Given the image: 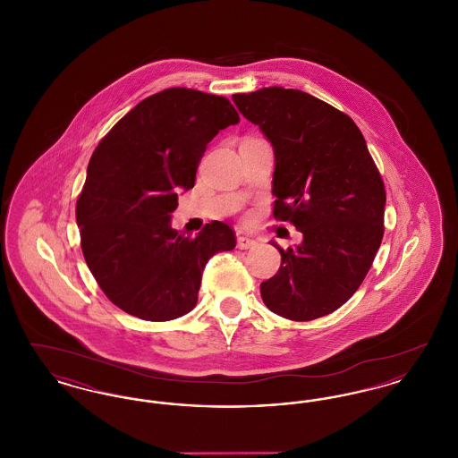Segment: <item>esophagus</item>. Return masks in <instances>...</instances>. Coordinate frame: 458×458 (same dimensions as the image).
Segmentation results:
<instances>
[{"instance_id":"1","label":"esophagus","mask_w":458,"mask_h":458,"mask_svg":"<svg viewBox=\"0 0 458 458\" xmlns=\"http://www.w3.org/2000/svg\"><path fill=\"white\" fill-rule=\"evenodd\" d=\"M237 245H239V249H252L258 245V240L250 239V237H239Z\"/></svg>"}]
</instances>
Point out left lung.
<instances>
[{"mask_svg": "<svg viewBox=\"0 0 458 458\" xmlns=\"http://www.w3.org/2000/svg\"><path fill=\"white\" fill-rule=\"evenodd\" d=\"M240 113L275 149L273 216L304 242L282 249L262 302L292 321L345 304L364 282L385 233L386 191L366 139L349 114L297 89L233 94Z\"/></svg>", "mask_w": 458, "mask_h": 458, "instance_id": "1", "label": "left lung"}]
</instances>
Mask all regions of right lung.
I'll list each match as a JSON object with an SVG mask.
<instances>
[{
    "instance_id": "1",
    "label": "right lung",
    "mask_w": 458,
    "mask_h": 458,
    "mask_svg": "<svg viewBox=\"0 0 458 458\" xmlns=\"http://www.w3.org/2000/svg\"><path fill=\"white\" fill-rule=\"evenodd\" d=\"M239 120L223 96L165 89L94 149L75 208L81 247L99 288L127 314L161 323L191 312L208 261L237 245L226 223H208L192 239L170 216L176 192L194 187L208 144Z\"/></svg>"
}]
</instances>
